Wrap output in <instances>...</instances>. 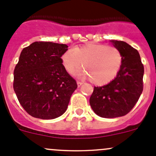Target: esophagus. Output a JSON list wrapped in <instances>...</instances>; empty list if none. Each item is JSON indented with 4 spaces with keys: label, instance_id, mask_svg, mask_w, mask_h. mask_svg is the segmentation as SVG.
I'll use <instances>...</instances> for the list:
<instances>
[{
    "label": "esophagus",
    "instance_id": "esophagus-1",
    "mask_svg": "<svg viewBox=\"0 0 156 156\" xmlns=\"http://www.w3.org/2000/svg\"><path fill=\"white\" fill-rule=\"evenodd\" d=\"M82 84H83V83L81 82V81H77V84H78V87H80L81 85H82Z\"/></svg>",
    "mask_w": 156,
    "mask_h": 156
}]
</instances>
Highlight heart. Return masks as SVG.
Returning a JSON list of instances; mask_svg holds the SVG:
<instances>
[{
    "mask_svg": "<svg viewBox=\"0 0 156 156\" xmlns=\"http://www.w3.org/2000/svg\"><path fill=\"white\" fill-rule=\"evenodd\" d=\"M62 62L69 73L81 66L84 69L75 72L82 78H89L96 85H104L113 81L120 70L123 55L118 48L100 43L87 45L66 51Z\"/></svg>",
    "mask_w": 156,
    "mask_h": 156,
    "instance_id": "obj_1",
    "label": "heart"
}]
</instances>
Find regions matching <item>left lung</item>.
I'll list each match as a JSON object with an SVG mask.
<instances>
[{
    "mask_svg": "<svg viewBox=\"0 0 156 156\" xmlns=\"http://www.w3.org/2000/svg\"><path fill=\"white\" fill-rule=\"evenodd\" d=\"M123 55V63L116 78L109 84L94 87L90 105L97 115L115 118L127 114L143 90L144 67L139 52L123 41L110 40Z\"/></svg>",
    "mask_w": 156,
    "mask_h": 156,
    "instance_id": "obj_1",
    "label": "left lung"
}]
</instances>
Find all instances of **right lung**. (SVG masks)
<instances>
[{
  "label": "right lung",
  "instance_id": "obj_1",
  "mask_svg": "<svg viewBox=\"0 0 156 156\" xmlns=\"http://www.w3.org/2000/svg\"><path fill=\"white\" fill-rule=\"evenodd\" d=\"M67 50L66 44L35 42L21 52L13 71V90L21 106L33 117L51 120L67 110L78 87L62 62Z\"/></svg>",
  "mask_w": 156,
  "mask_h": 156
}]
</instances>
